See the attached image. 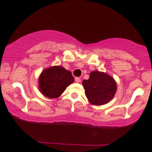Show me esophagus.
Wrapping results in <instances>:
<instances>
[{"label": "esophagus", "mask_w": 152, "mask_h": 152, "mask_svg": "<svg viewBox=\"0 0 152 152\" xmlns=\"http://www.w3.org/2000/svg\"><path fill=\"white\" fill-rule=\"evenodd\" d=\"M75 81H76V82H77V83H80V82L81 81V79L80 78L76 77V78H75Z\"/></svg>", "instance_id": "esophagus-1"}]
</instances>
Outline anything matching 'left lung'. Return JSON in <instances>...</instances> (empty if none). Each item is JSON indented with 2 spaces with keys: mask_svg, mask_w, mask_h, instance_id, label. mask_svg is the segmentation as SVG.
Listing matches in <instances>:
<instances>
[{
  "mask_svg": "<svg viewBox=\"0 0 152 152\" xmlns=\"http://www.w3.org/2000/svg\"><path fill=\"white\" fill-rule=\"evenodd\" d=\"M82 84L87 99L94 105H103L110 102L116 91L114 78L98 71H92L89 78L84 80Z\"/></svg>",
  "mask_w": 152,
  "mask_h": 152,
  "instance_id": "obj_1",
  "label": "left lung"
}]
</instances>
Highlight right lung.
Returning a JSON list of instances; mask_svg holds the SVG:
<instances>
[{
    "label": "right lung",
    "instance_id": "add662e5",
    "mask_svg": "<svg viewBox=\"0 0 152 152\" xmlns=\"http://www.w3.org/2000/svg\"><path fill=\"white\" fill-rule=\"evenodd\" d=\"M74 81L71 71L62 66H56L45 69L39 77V89L45 96L58 97L66 87Z\"/></svg>",
    "mask_w": 152,
    "mask_h": 152
}]
</instances>
